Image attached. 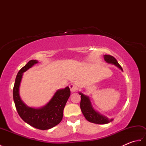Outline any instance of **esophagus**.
<instances>
[{
  "instance_id": "obj_1",
  "label": "esophagus",
  "mask_w": 146,
  "mask_h": 146,
  "mask_svg": "<svg viewBox=\"0 0 146 146\" xmlns=\"http://www.w3.org/2000/svg\"><path fill=\"white\" fill-rule=\"evenodd\" d=\"M69 87L70 88V90L71 92H75L76 91V86L73 84H70L69 85Z\"/></svg>"
}]
</instances>
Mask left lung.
<instances>
[{
    "instance_id": "8db88e82",
    "label": "left lung",
    "mask_w": 146,
    "mask_h": 146,
    "mask_svg": "<svg viewBox=\"0 0 146 146\" xmlns=\"http://www.w3.org/2000/svg\"><path fill=\"white\" fill-rule=\"evenodd\" d=\"M105 61L107 63L114 64L123 71L122 67L118 63L117 60L112 56L105 54L104 56ZM79 94L81 95V102H80V108L83 115L85 116V119L89 122L97 124H106L113 120V119H109L104 115H102L97 111H96L93 107L92 103L90 100L88 96H86L82 93L79 92Z\"/></svg>"
}]
</instances>
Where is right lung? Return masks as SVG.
Masks as SVG:
<instances>
[{"label": "right lung", "mask_w": 146, "mask_h": 146, "mask_svg": "<svg viewBox=\"0 0 146 146\" xmlns=\"http://www.w3.org/2000/svg\"><path fill=\"white\" fill-rule=\"evenodd\" d=\"M38 63L37 60H31L19 71L13 88V98L17 112L24 122L36 129L48 130L60 123L63 119V110L70 97V90L68 86L58 90L48 103L41 108L26 105L19 95L21 80L23 73Z\"/></svg>", "instance_id": "right-lung-1"}]
</instances>
